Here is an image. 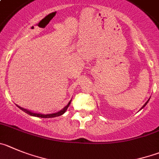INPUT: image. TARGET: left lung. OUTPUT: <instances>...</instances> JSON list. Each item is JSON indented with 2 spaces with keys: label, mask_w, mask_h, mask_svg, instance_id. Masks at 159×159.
Instances as JSON below:
<instances>
[{
  "label": "left lung",
  "mask_w": 159,
  "mask_h": 159,
  "mask_svg": "<svg viewBox=\"0 0 159 159\" xmlns=\"http://www.w3.org/2000/svg\"><path fill=\"white\" fill-rule=\"evenodd\" d=\"M148 101H149V99H148V102H146V103H145V104H144V105H143V107H142V108H141V109H143V108L144 106H146V105H147V104H148Z\"/></svg>",
  "instance_id": "obj_1"
}]
</instances>
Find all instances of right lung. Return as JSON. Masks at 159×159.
<instances>
[{"label": "right lung", "mask_w": 159, "mask_h": 159, "mask_svg": "<svg viewBox=\"0 0 159 159\" xmlns=\"http://www.w3.org/2000/svg\"><path fill=\"white\" fill-rule=\"evenodd\" d=\"M72 101V100H71ZM71 101L68 102V104L65 107H64L63 110H61V111L57 112V113H50V114H42V113H34V112L32 111H30V110H26V109H23L22 108V107H20V106H17L19 107V108L20 109V110H23V112H25V113H27V114L30 115V116H37V117H42V118H50V117H56V116H61V115L64 114V113L66 112L67 109L68 108V106H69L70 103H71Z\"/></svg>", "instance_id": "right-lung-1"}]
</instances>
